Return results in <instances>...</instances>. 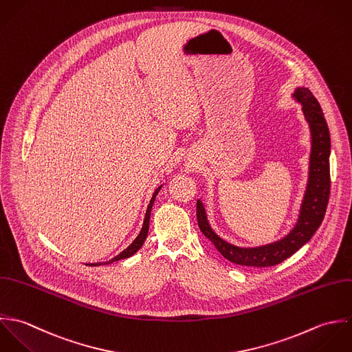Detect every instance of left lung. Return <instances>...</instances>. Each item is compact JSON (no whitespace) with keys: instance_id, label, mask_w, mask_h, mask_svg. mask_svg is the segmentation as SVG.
I'll return each mask as SVG.
<instances>
[{"instance_id":"1","label":"left lung","mask_w":352,"mask_h":352,"mask_svg":"<svg viewBox=\"0 0 352 352\" xmlns=\"http://www.w3.org/2000/svg\"><path fill=\"white\" fill-rule=\"evenodd\" d=\"M292 98L302 106L311 136L309 178L298 220L294 228L279 241L256 248H241L219 236L208 221L201 200H197V221L201 232L228 261L245 267H272L291 257L310 241L324 220L331 192V136L318 100L309 88L298 87Z\"/></svg>"}]
</instances>
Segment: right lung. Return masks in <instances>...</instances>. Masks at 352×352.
Returning <instances> with one entry per match:
<instances>
[{
  "label": "right lung",
  "instance_id": "add662e5",
  "mask_svg": "<svg viewBox=\"0 0 352 352\" xmlns=\"http://www.w3.org/2000/svg\"><path fill=\"white\" fill-rule=\"evenodd\" d=\"M162 186L163 185H160L156 190H155V193H153V196H152V199H151V201H149V204H148V208H146V212H145V217H144V223H142V227H141L140 234L138 235V238L125 249V250H122L118 256H116L114 258H111V260H109V261H106V263H95V264H87V265H91V267H98V265H106V264H111V263H114V261H120V260H125V258H129V257H132L139 249H140L141 246H142V243H144V241H145V238H146V235H148V228H149V217H151V210H152V206H153V203H155V199H156V196H157V193H159V190L162 189Z\"/></svg>",
  "mask_w": 352,
  "mask_h": 352
}]
</instances>
